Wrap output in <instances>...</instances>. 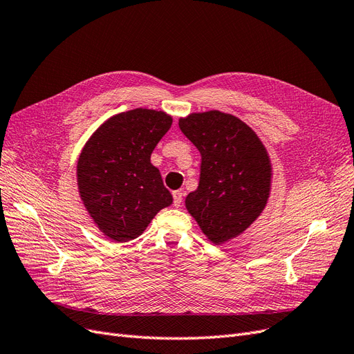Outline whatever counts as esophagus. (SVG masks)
Masks as SVG:
<instances>
[{
	"mask_svg": "<svg viewBox=\"0 0 354 354\" xmlns=\"http://www.w3.org/2000/svg\"><path fill=\"white\" fill-rule=\"evenodd\" d=\"M173 199H174V207H180L181 201H183V192H180V190L173 192Z\"/></svg>",
	"mask_w": 354,
	"mask_h": 354,
	"instance_id": "34e87169",
	"label": "esophagus"
}]
</instances>
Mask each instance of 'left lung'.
<instances>
[{"label": "left lung", "instance_id": "left-lung-1", "mask_svg": "<svg viewBox=\"0 0 354 354\" xmlns=\"http://www.w3.org/2000/svg\"><path fill=\"white\" fill-rule=\"evenodd\" d=\"M178 127L201 152L199 186L186 196V208L212 243L234 239L267 205L270 156L252 128L230 113H190Z\"/></svg>", "mask_w": 354, "mask_h": 354}]
</instances>
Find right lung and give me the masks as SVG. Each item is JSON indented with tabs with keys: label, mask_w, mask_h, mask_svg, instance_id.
I'll return each instance as SVG.
<instances>
[{
	"label": "right lung",
	"mask_w": 354,
	"mask_h": 354,
	"mask_svg": "<svg viewBox=\"0 0 354 354\" xmlns=\"http://www.w3.org/2000/svg\"><path fill=\"white\" fill-rule=\"evenodd\" d=\"M173 124L171 115L137 108L111 116L82 147L77 181L95 226L115 242L136 239L173 203L151 155Z\"/></svg>",
	"instance_id": "right-lung-1"
}]
</instances>
